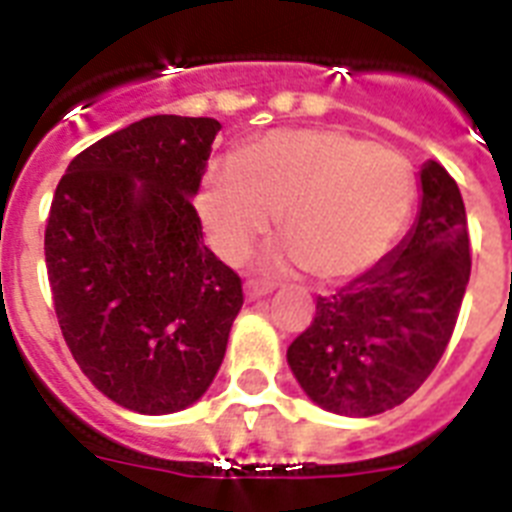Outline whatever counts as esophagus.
<instances>
[{"mask_svg": "<svg viewBox=\"0 0 512 512\" xmlns=\"http://www.w3.org/2000/svg\"><path fill=\"white\" fill-rule=\"evenodd\" d=\"M267 293H272V285H267V282H261V280L245 282V298H248V301H256V298L267 296Z\"/></svg>", "mask_w": 512, "mask_h": 512, "instance_id": "esophagus-1", "label": "esophagus"}]
</instances>
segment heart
Returning a JSON list of instances; mask_svg holds the SVG:
<instances>
[{"mask_svg":"<svg viewBox=\"0 0 512 512\" xmlns=\"http://www.w3.org/2000/svg\"><path fill=\"white\" fill-rule=\"evenodd\" d=\"M418 182L391 147L341 129L272 132L216 163L198 192L214 251L240 261L280 214L288 256L317 280L346 282L391 253L410 224Z\"/></svg>","mask_w":512,"mask_h":512,"instance_id":"obj_1","label":"heart"}]
</instances>
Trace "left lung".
Returning a JSON list of instances; mask_svg holds the SVG:
<instances>
[{
    "label": "left lung",
    "mask_w": 512,
    "mask_h": 512,
    "mask_svg": "<svg viewBox=\"0 0 512 512\" xmlns=\"http://www.w3.org/2000/svg\"><path fill=\"white\" fill-rule=\"evenodd\" d=\"M415 230L375 269L317 296L312 325L288 365L312 402L370 418L410 399L439 365L470 277L468 216L457 182L436 161L420 171Z\"/></svg>",
    "instance_id": "left-lung-1"
}]
</instances>
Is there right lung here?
<instances>
[{
	"instance_id": "1",
	"label": "right lung",
	"mask_w": 512,
	"mask_h": 512,
	"mask_svg": "<svg viewBox=\"0 0 512 512\" xmlns=\"http://www.w3.org/2000/svg\"><path fill=\"white\" fill-rule=\"evenodd\" d=\"M219 129L134 121L81 150L49 206L44 259L65 343L94 388L142 415L206 394L243 306L192 206Z\"/></svg>"
}]
</instances>
